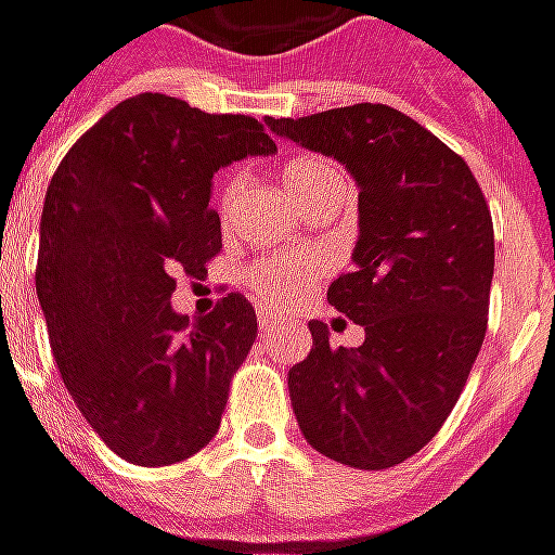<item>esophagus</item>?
Masks as SVG:
<instances>
[{"instance_id": "34e87169", "label": "esophagus", "mask_w": 555, "mask_h": 555, "mask_svg": "<svg viewBox=\"0 0 555 555\" xmlns=\"http://www.w3.org/2000/svg\"><path fill=\"white\" fill-rule=\"evenodd\" d=\"M258 326H261V333H270L273 326H279V321L270 312H264V309H258Z\"/></svg>"}]
</instances>
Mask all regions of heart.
Returning a JSON list of instances; mask_svg holds the SVG:
<instances>
[{
	"label": "heart",
	"mask_w": 555,
	"mask_h": 555,
	"mask_svg": "<svg viewBox=\"0 0 555 555\" xmlns=\"http://www.w3.org/2000/svg\"><path fill=\"white\" fill-rule=\"evenodd\" d=\"M330 181H338L336 169L324 163V159L300 157L291 159L288 166L282 169V183L294 198H302L306 193H312L318 186H324ZM234 181H225L219 186V205L229 207L234 198ZM314 264L306 258H276V261H264L253 270L249 285L253 291L267 302H288L297 291L302 288V282L312 276Z\"/></svg>",
	"instance_id": "obj_1"
}]
</instances>
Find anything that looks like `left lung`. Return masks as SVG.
<instances>
[{"mask_svg":"<svg viewBox=\"0 0 555 555\" xmlns=\"http://www.w3.org/2000/svg\"><path fill=\"white\" fill-rule=\"evenodd\" d=\"M300 147L338 159L360 190L353 270L326 300L365 330L360 348L312 350L288 372L291 408L314 452L357 469L416 454L452 413L476 362L493 282V222L464 159L384 103L267 118Z\"/></svg>","mask_w":555,"mask_h":555,"instance_id":"8db88e82","label":"left lung"}]
</instances>
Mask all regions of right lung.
Listing matches in <instances>:
<instances>
[{
	"instance_id": "add662e5",
	"label": "right lung",
	"mask_w": 555,
	"mask_h": 555,
	"mask_svg": "<svg viewBox=\"0 0 555 555\" xmlns=\"http://www.w3.org/2000/svg\"><path fill=\"white\" fill-rule=\"evenodd\" d=\"M276 142L249 115L137 94L70 147L47 186L35 288L67 392L101 440L169 466L214 440L258 321L243 294L186 321L175 270L205 273L222 246L214 175Z\"/></svg>"
}]
</instances>
